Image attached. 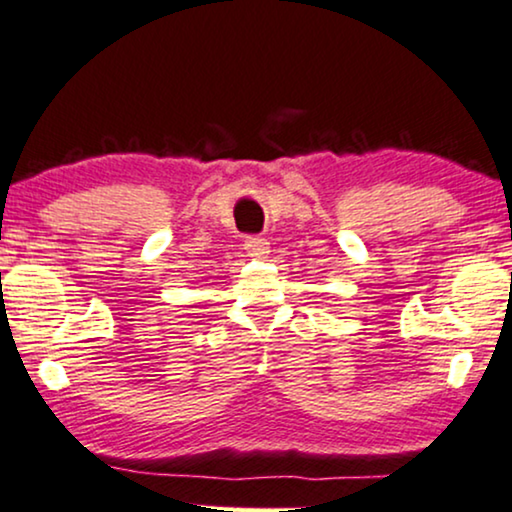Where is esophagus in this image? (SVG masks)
<instances>
[{
  "label": "esophagus",
  "instance_id": "obj_1",
  "mask_svg": "<svg viewBox=\"0 0 512 512\" xmlns=\"http://www.w3.org/2000/svg\"><path fill=\"white\" fill-rule=\"evenodd\" d=\"M244 251L251 258H266L270 254V244H268V239H263V237H246Z\"/></svg>",
  "mask_w": 512,
  "mask_h": 512
}]
</instances>
